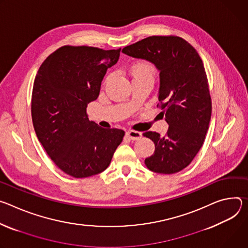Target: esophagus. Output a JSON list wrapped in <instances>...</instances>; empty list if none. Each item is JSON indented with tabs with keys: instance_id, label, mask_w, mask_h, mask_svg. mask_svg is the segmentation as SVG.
<instances>
[{
	"instance_id": "1",
	"label": "esophagus",
	"mask_w": 248,
	"mask_h": 248,
	"mask_svg": "<svg viewBox=\"0 0 248 248\" xmlns=\"http://www.w3.org/2000/svg\"><path fill=\"white\" fill-rule=\"evenodd\" d=\"M126 137L132 141H138L142 138V133L137 132V131H128L126 132Z\"/></svg>"
}]
</instances>
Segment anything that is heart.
Wrapping results in <instances>:
<instances>
[{
  "label": "heart",
  "mask_w": 248,
  "mask_h": 248,
  "mask_svg": "<svg viewBox=\"0 0 248 248\" xmlns=\"http://www.w3.org/2000/svg\"><path fill=\"white\" fill-rule=\"evenodd\" d=\"M130 75L132 77V80L134 79H150L154 81L155 69V67L148 62H140L135 64L131 71Z\"/></svg>",
  "instance_id": "1"
}]
</instances>
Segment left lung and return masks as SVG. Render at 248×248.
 Segmentation results:
<instances>
[{
  "label": "left lung",
  "instance_id": "1",
  "mask_svg": "<svg viewBox=\"0 0 248 248\" xmlns=\"http://www.w3.org/2000/svg\"><path fill=\"white\" fill-rule=\"evenodd\" d=\"M122 52L151 62L159 72L157 106L169 130L163 137L151 131L144 134L155 147L145 159L146 166L156 173L178 172L201 149L211 120L212 101L202 59L178 36H150Z\"/></svg>",
  "mask_w": 248,
  "mask_h": 248
}]
</instances>
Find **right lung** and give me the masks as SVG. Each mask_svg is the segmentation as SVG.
<instances>
[{
  "label": "right lung",
  "instance_id": "add662e5",
  "mask_svg": "<svg viewBox=\"0 0 248 248\" xmlns=\"http://www.w3.org/2000/svg\"><path fill=\"white\" fill-rule=\"evenodd\" d=\"M120 50L63 46L49 55L35 77L31 116L36 136L55 164L73 177L105 170L123 140V130L101 128L87 115Z\"/></svg>",
  "mask_w": 248,
  "mask_h": 248
}]
</instances>
